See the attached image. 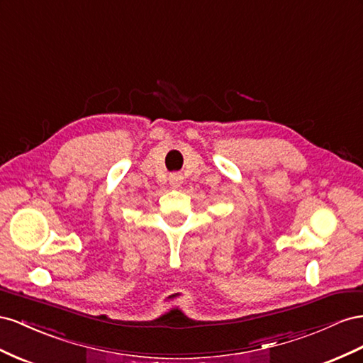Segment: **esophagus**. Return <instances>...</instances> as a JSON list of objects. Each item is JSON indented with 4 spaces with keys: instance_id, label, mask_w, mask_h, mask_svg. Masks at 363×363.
Returning <instances> with one entry per match:
<instances>
[{
    "instance_id": "esophagus-1",
    "label": "esophagus",
    "mask_w": 363,
    "mask_h": 363,
    "mask_svg": "<svg viewBox=\"0 0 363 363\" xmlns=\"http://www.w3.org/2000/svg\"><path fill=\"white\" fill-rule=\"evenodd\" d=\"M182 181H184V178H182L181 173H172L169 176V184H170L172 189H179Z\"/></svg>"
}]
</instances>
